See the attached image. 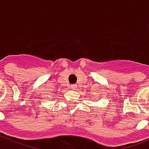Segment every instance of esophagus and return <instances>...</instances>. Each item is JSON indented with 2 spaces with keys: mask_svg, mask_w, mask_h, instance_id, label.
<instances>
[{
  "mask_svg": "<svg viewBox=\"0 0 149 149\" xmlns=\"http://www.w3.org/2000/svg\"><path fill=\"white\" fill-rule=\"evenodd\" d=\"M76 87H77V85H76V84H72V85H71V88L75 89Z\"/></svg>",
  "mask_w": 149,
  "mask_h": 149,
  "instance_id": "1",
  "label": "esophagus"
}]
</instances>
